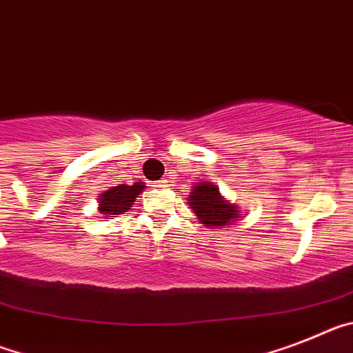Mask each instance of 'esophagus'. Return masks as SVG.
Segmentation results:
<instances>
[{
    "mask_svg": "<svg viewBox=\"0 0 353 353\" xmlns=\"http://www.w3.org/2000/svg\"><path fill=\"white\" fill-rule=\"evenodd\" d=\"M167 183H168V181L167 179H161V181H158V185H156V186H158V188H167Z\"/></svg>",
    "mask_w": 353,
    "mask_h": 353,
    "instance_id": "34e87169",
    "label": "esophagus"
}]
</instances>
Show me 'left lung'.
Instances as JSON below:
<instances>
[{
    "label": "left lung",
    "mask_w": 353,
    "mask_h": 353,
    "mask_svg": "<svg viewBox=\"0 0 353 353\" xmlns=\"http://www.w3.org/2000/svg\"><path fill=\"white\" fill-rule=\"evenodd\" d=\"M188 201L201 222L210 228L225 225L238 214V210L223 201L219 194V188L211 183H199L197 186H194Z\"/></svg>",
    "instance_id": "8db88e82"
}]
</instances>
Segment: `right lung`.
Here are the masks:
<instances>
[{"label": "right lung", "mask_w": 353, "mask_h": 353, "mask_svg": "<svg viewBox=\"0 0 353 353\" xmlns=\"http://www.w3.org/2000/svg\"><path fill=\"white\" fill-rule=\"evenodd\" d=\"M143 183H134V185H119L112 186L101 194L99 211L104 214H122L130 210L134 204V199L143 192Z\"/></svg>", "instance_id": "right-lung-1"}]
</instances>
